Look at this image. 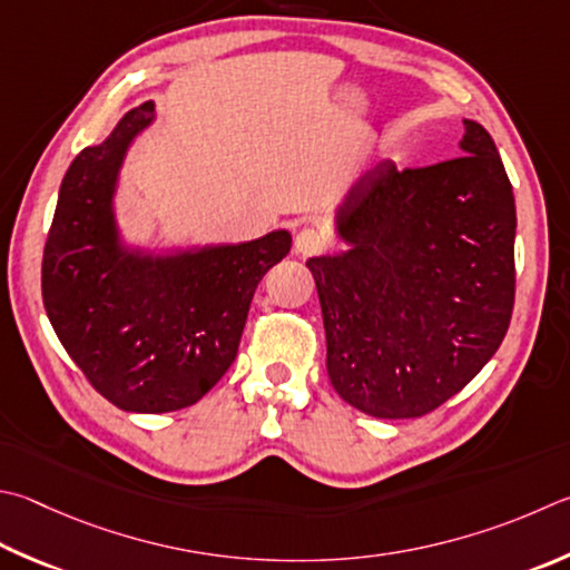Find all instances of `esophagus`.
Returning a JSON list of instances; mask_svg holds the SVG:
<instances>
[{
  "instance_id": "obj_1",
  "label": "esophagus",
  "mask_w": 570,
  "mask_h": 570,
  "mask_svg": "<svg viewBox=\"0 0 570 570\" xmlns=\"http://www.w3.org/2000/svg\"><path fill=\"white\" fill-rule=\"evenodd\" d=\"M326 244H328L326 234L314 229V226H304V229L296 234V242H294L296 254H302V256H314L318 252H324Z\"/></svg>"
}]
</instances>
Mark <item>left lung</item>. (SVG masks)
<instances>
[{"label":"left lung","mask_w":570,"mask_h":570,"mask_svg":"<svg viewBox=\"0 0 570 570\" xmlns=\"http://www.w3.org/2000/svg\"><path fill=\"white\" fill-rule=\"evenodd\" d=\"M463 157L381 161L336 209L346 252L312 256L331 386L376 419H416L499 351L515 294V202L499 149L463 119Z\"/></svg>","instance_id":"left-lung-1"}]
</instances>
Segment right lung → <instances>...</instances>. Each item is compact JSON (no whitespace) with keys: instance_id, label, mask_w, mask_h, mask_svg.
<instances>
[{"instance_id":"add662e5","label":"right lung","mask_w":570,"mask_h":570,"mask_svg":"<svg viewBox=\"0 0 570 570\" xmlns=\"http://www.w3.org/2000/svg\"><path fill=\"white\" fill-rule=\"evenodd\" d=\"M154 117L147 101L77 154L41 258V298L61 346L101 396L134 413L191 406L226 374L258 282L292 249L286 229L169 252L124 244L114 194Z\"/></svg>"}]
</instances>
